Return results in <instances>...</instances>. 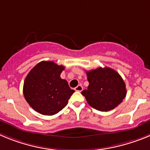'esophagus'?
I'll list each match as a JSON object with an SVG mask.
<instances>
[{
  "label": "esophagus",
  "mask_w": 150,
  "mask_h": 150,
  "mask_svg": "<svg viewBox=\"0 0 150 150\" xmlns=\"http://www.w3.org/2000/svg\"><path fill=\"white\" fill-rule=\"evenodd\" d=\"M83 89V87L82 86V85H78L75 88V91H82Z\"/></svg>",
  "instance_id": "esophagus-1"
}]
</instances>
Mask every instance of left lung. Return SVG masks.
Segmentation results:
<instances>
[{
  "instance_id": "left-lung-1",
  "label": "left lung",
  "mask_w": 150,
  "mask_h": 150,
  "mask_svg": "<svg viewBox=\"0 0 150 150\" xmlns=\"http://www.w3.org/2000/svg\"><path fill=\"white\" fill-rule=\"evenodd\" d=\"M86 74L89 85L81 93L91 107L100 111H109L122 102L126 96V88L116 71L100 67L86 71Z\"/></svg>"
}]
</instances>
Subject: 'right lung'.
<instances>
[{"label": "right lung", "mask_w": 150, "mask_h": 150, "mask_svg": "<svg viewBox=\"0 0 150 150\" xmlns=\"http://www.w3.org/2000/svg\"><path fill=\"white\" fill-rule=\"evenodd\" d=\"M63 65L55 62H40L26 76L23 94L26 101L40 114L52 116L62 110L68 103L74 90L71 89L60 75Z\"/></svg>", "instance_id": "right-lung-1"}]
</instances>
